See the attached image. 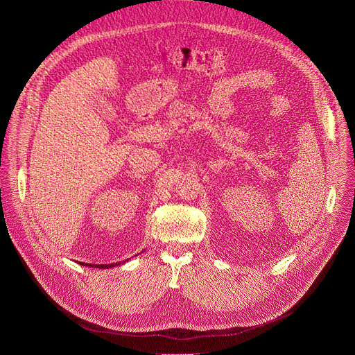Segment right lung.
Wrapping results in <instances>:
<instances>
[{"label": "right lung", "instance_id": "1", "mask_svg": "<svg viewBox=\"0 0 355 355\" xmlns=\"http://www.w3.org/2000/svg\"><path fill=\"white\" fill-rule=\"evenodd\" d=\"M127 261H123V262H120V263H108V265H92V263H83V262H80V265L82 266H89V268H98V269H111V268H114V266H118V265H121V263H125Z\"/></svg>", "mask_w": 355, "mask_h": 355}]
</instances>
